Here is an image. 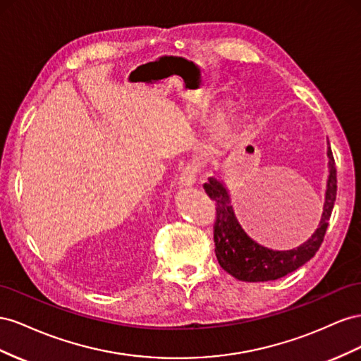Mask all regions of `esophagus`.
<instances>
[{
    "label": "esophagus",
    "instance_id": "obj_1",
    "mask_svg": "<svg viewBox=\"0 0 361 361\" xmlns=\"http://www.w3.org/2000/svg\"><path fill=\"white\" fill-rule=\"evenodd\" d=\"M195 181H197V166H193V164H188V166L181 171L180 186L181 188H192Z\"/></svg>",
    "mask_w": 361,
    "mask_h": 361
}]
</instances>
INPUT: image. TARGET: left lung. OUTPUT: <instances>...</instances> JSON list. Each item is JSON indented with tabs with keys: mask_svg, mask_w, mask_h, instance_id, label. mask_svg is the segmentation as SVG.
<instances>
[{
	"mask_svg": "<svg viewBox=\"0 0 361 361\" xmlns=\"http://www.w3.org/2000/svg\"><path fill=\"white\" fill-rule=\"evenodd\" d=\"M326 156L329 175L322 214L321 218L317 214L312 238L289 251L269 250L252 240L235 218L228 189L216 177L209 178V183L204 184V190L216 202V222L213 225L214 252L224 271L240 281H271L296 271L312 259L324 242L337 195V171L331 148H328ZM308 219L310 214L305 205H292L289 202L281 204L280 207L275 205L269 222L278 231H290L307 224Z\"/></svg>",
	"mask_w": 361,
	"mask_h": 361,
	"instance_id": "obj_1",
	"label": "left lung"
}]
</instances>
